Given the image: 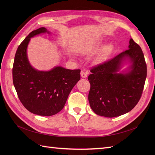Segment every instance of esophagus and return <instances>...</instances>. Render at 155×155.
Returning a JSON list of instances; mask_svg holds the SVG:
<instances>
[{
	"label": "esophagus",
	"instance_id": "esophagus-1",
	"mask_svg": "<svg viewBox=\"0 0 155 155\" xmlns=\"http://www.w3.org/2000/svg\"><path fill=\"white\" fill-rule=\"evenodd\" d=\"M87 74H88V72L84 71V70H82L81 72V76L83 78H86L87 77Z\"/></svg>",
	"mask_w": 155,
	"mask_h": 155
}]
</instances>
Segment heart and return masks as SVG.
Returning a JSON list of instances; mask_svg holds the SVG:
<instances>
[{
	"label": "heart",
	"mask_w": 155,
	"mask_h": 155,
	"mask_svg": "<svg viewBox=\"0 0 155 155\" xmlns=\"http://www.w3.org/2000/svg\"><path fill=\"white\" fill-rule=\"evenodd\" d=\"M98 48H99V46H95L94 47H93L90 50V51H91V52H93V51H97L98 50ZM110 48H111V46L110 45H105L104 47V48H103V50H102V54H104L107 53V51H109L110 50Z\"/></svg>",
	"instance_id": "heart-1"
}]
</instances>
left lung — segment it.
Masks as SVG:
<instances>
[{
  "mask_svg": "<svg viewBox=\"0 0 155 155\" xmlns=\"http://www.w3.org/2000/svg\"><path fill=\"white\" fill-rule=\"evenodd\" d=\"M125 64L129 67L120 71ZM91 72L88 101L96 114L113 118L127 113L137 105L147 77V65L141 48L133 39L129 50L94 67Z\"/></svg>",
  "mask_w": 155,
  "mask_h": 155,
  "instance_id": "left-lung-1",
  "label": "left lung"
}]
</instances>
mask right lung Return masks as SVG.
Instances as JSON below:
<instances>
[{
  "mask_svg": "<svg viewBox=\"0 0 155 155\" xmlns=\"http://www.w3.org/2000/svg\"><path fill=\"white\" fill-rule=\"evenodd\" d=\"M50 31L44 27L32 31L18 46L13 67V82L18 98L33 114L50 116L63 109L70 92L80 79L81 70L55 67L40 71L30 64L27 55L31 37Z\"/></svg>",
  "mask_w": 155,
  "mask_h": 155,
  "instance_id": "add662e5",
  "label": "right lung"
}]
</instances>
